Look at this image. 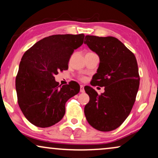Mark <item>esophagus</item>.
Listing matches in <instances>:
<instances>
[{
	"mask_svg": "<svg viewBox=\"0 0 158 158\" xmlns=\"http://www.w3.org/2000/svg\"><path fill=\"white\" fill-rule=\"evenodd\" d=\"M80 91L81 93L85 92V90H84V86L83 85H81V88H80Z\"/></svg>",
	"mask_w": 158,
	"mask_h": 158,
	"instance_id": "obj_1",
	"label": "esophagus"
}]
</instances>
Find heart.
Masks as SVG:
<instances>
[{
  "label": "heart",
  "instance_id": "1",
  "mask_svg": "<svg viewBox=\"0 0 158 158\" xmlns=\"http://www.w3.org/2000/svg\"><path fill=\"white\" fill-rule=\"evenodd\" d=\"M81 80H84V77H81Z\"/></svg>",
  "mask_w": 158,
  "mask_h": 158
}]
</instances>
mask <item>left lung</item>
<instances>
[{"label": "left lung", "instance_id": "8db88e82", "mask_svg": "<svg viewBox=\"0 0 158 158\" xmlns=\"http://www.w3.org/2000/svg\"><path fill=\"white\" fill-rule=\"evenodd\" d=\"M84 42L100 58L93 86L105 87L98 95L90 86L84 88L90 101L84 113L90 126L109 131L118 128L128 117L139 86L137 62L134 54L118 39L87 35Z\"/></svg>", "mask_w": 158, "mask_h": 158}]
</instances>
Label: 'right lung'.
<instances>
[{"instance_id": "1", "label": "right lung", "mask_w": 158, "mask_h": 158, "mask_svg": "<svg viewBox=\"0 0 158 158\" xmlns=\"http://www.w3.org/2000/svg\"><path fill=\"white\" fill-rule=\"evenodd\" d=\"M84 36L83 34L52 35L23 54L16 90L19 107L32 124L45 128L59 122L65 114V103L79 93L76 82L59 85L55 75L68 70L71 55L83 44Z\"/></svg>"}]
</instances>
